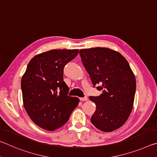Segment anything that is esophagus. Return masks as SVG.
<instances>
[{
	"label": "esophagus",
	"instance_id": "esophagus-1",
	"mask_svg": "<svg viewBox=\"0 0 157 157\" xmlns=\"http://www.w3.org/2000/svg\"><path fill=\"white\" fill-rule=\"evenodd\" d=\"M79 100H80L81 101H86L87 100H88V98H87L86 97H84V98H79Z\"/></svg>",
	"mask_w": 157,
	"mask_h": 157
}]
</instances>
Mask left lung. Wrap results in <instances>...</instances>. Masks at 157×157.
Masks as SVG:
<instances>
[{
  "mask_svg": "<svg viewBox=\"0 0 157 157\" xmlns=\"http://www.w3.org/2000/svg\"><path fill=\"white\" fill-rule=\"evenodd\" d=\"M82 62L99 96H90L96 109L91 122L98 129L110 132L125 123L132 110L136 79L125 58L107 48L79 50Z\"/></svg>",
  "mask_w": 157,
  "mask_h": 157,
  "instance_id": "obj_1",
  "label": "left lung"
}]
</instances>
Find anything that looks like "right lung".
<instances>
[{
	"label": "right lung",
	"instance_id": "add662e5",
	"mask_svg": "<svg viewBox=\"0 0 157 157\" xmlns=\"http://www.w3.org/2000/svg\"><path fill=\"white\" fill-rule=\"evenodd\" d=\"M79 50H51L34 56L21 79L23 105L34 123L48 131L66 123L78 105L76 97L68 95L63 81L65 65Z\"/></svg>",
	"mask_w": 157,
	"mask_h": 157
}]
</instances>
